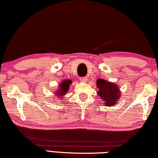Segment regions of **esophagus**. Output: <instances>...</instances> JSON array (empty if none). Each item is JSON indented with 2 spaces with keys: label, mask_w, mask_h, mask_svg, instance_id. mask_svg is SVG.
Masks as SVG:
<instances>
[{
  "label": "esophagus",
  "mask_w": 158,
  "mask_h": 158,
  "mask_svg": "<svg viewBox=\"0 0 158 158\" xmlns=\"http://www.w3.org/2000/svg\"><path fill=\"white\" fill-rule=\"evenodd\" d=\"M80 81H81V82H83V83H86L88 79H87L86 77H81V78H80Z\"/></svg>",
  "instance_id": "34e87169"
}]
</instances>
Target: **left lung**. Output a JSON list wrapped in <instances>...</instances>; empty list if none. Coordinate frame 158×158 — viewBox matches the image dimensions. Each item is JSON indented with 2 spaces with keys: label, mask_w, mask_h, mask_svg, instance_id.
I'll return each instance as SVG.
<instances>
[{
  "label": "left lung",
  "mask_w": 158,
  "mask_h": 158,
  "mask_svg": "<svg viewBox=\"0 0 158 158\" xmlns=\"http://www.w3.org/2000/svg\"><path fill=\"white\" fill-rule=\"evenodd\" d=\"M97 86L99 89L98 96L102 99L105 106L115 105L118 99H120V88L117 84L99 78L97 81Z\"/></svg>",
  "instance_id": "1"
}]
</instances>
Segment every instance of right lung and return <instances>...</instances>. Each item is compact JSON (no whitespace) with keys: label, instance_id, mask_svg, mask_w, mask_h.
I'll list each match as a JSON object with an SVG mask.
<instances>
[{"label":"right lung","instance_id":"add662e5","mask_svg":"<svg viewBox=\"0 0 158 158\" xmlns=\"http://www.w3.org/2000/svg\"><path fill=\"white\" fill-rule=\"evenodd\" d=\"M72 83L70 80H64L59 84V88L56 92L57 97H64L69 89V85Z\"/></svg>","mask_w":158,"mask_h":158}]
</instances>
